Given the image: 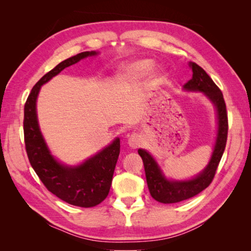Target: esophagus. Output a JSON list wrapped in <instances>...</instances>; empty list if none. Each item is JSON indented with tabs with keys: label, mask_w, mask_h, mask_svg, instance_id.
Here are the masks:
<instances>
[{
	"label": "esophagus",
	"mask_w": 251,
	"mask_h": 251,
	"mask_svg": "<svg viewBox=\"0 0 251 251\" xmlns=\"http://www.w3.org/2000/svg\"><path fill=\"white\" fill-rule=\"evenodd\" d=\"M128 145H129V147L131 149H137L138 147L141 145V138H140V136L138 135V134L131 135L128 138Z\"/></svg>",
	"instance_id": "1"
}]
</instances>
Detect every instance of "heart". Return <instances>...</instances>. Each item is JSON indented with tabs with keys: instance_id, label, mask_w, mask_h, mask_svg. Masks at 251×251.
<instances>
[{
	"instance_id": "heart-1",
	"label": "heart",
	"mask_w": 251,
	"mask_h": 251,
	"mask_svg": "<svg viewBox=\"0 0 251 251\" xmlns=\"http://www.w3.org/2000/svg\"><path fill=\"white\" fill-rule=\"evenodd\" d=\"M154 63L149 59H140L127 65L119 75V82L122 85L135 84L140 82L141 79L147 77L149 73L152 71ZM162 72L156 71L151 77V84L156 85L162 79Z\"/></svg>"
}]
</instances>
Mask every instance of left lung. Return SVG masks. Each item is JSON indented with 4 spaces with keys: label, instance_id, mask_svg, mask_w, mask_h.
Returning <instances> with one entry per match:
<instances>
[{
    "label": "left lung",
    "instance_id": "1",
    "mask_svg": "<svg viewBox=\"0 0 251 251\" xmlns=\"http://www.w3.org/2000/svg\"><path fill=\"white\" fill-rule=\"evenodd\" d=\"M189 66L192 69L193 75L188 83L183 85V89L188 92L202 93L215 105L218 120L216 143L210 161L206 168L196 177L181 181L167 179L150 153L143 149L138 150L145 165L147 183L150 194L154 200L163 204H173V202L189 200L205 190L215 177L218 165L220 163L226 145L228 128L227 113L221 90L205 72L204 69L196 65L195 62H190Z\"/></svg>",
    "mask_w": 251,
    "mask_h": 251
}]
</instances>
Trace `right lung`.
<instances>
[{"label":"right lung","mask_w":251,"mask_h":251,"mask_svg":"<svg viewBox=\"0 0 251 251\" xmlns=\"http://www.w3.org/2000/svg\"><path fill=\"white\" fill-rule=\"evenodd\" d=\"M97 54L95 50L83 51L60 62L34 85L25 104V143L32 168L52 194L68 204L84 208L97 206L108 196L120 155V138H115L111 145L77 166L61 164L51 155L41 132L36 114V99L42 85L63 69Z\"/></svg>","instance_id":"add662e5"}]
</instances>
